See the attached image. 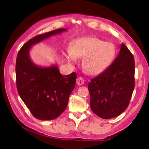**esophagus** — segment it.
Returning a JSON list of instances; mask_svg holds the SVG:
<instances>
[{
	"mask_svg": "<svg viewBox=\"0 0 149 149\" xmlns=\"http://www.w3.org/2000/svg\"><path fill=\"white\" fill-rule=\"evenodd\" d=\"M85 81H84V79L82 77H78L77 79L76 80V84L78 85H81L84 84Z\"/></svg>",
	"mask_w": 149,
	"mask_h": 149,
	"instance_id": "obj_1",
	"label": "esophagus"
}]
</instances>
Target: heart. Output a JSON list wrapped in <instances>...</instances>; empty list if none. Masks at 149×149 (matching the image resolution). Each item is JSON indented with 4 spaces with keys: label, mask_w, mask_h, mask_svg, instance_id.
<instances>
[{
    "label": "heart",
    "mask_w": 149,
    "mask_h": 149,
    "mask_svg": "<svg viewBox=\"0 0 149 149\" xmlns=\"http://www.w3.org/2000/svg\"><path fill=\"white\" fill-rule=\"evenodd\" d=\"M114 45L95 37H84L77 39L70 45L69 53L65 58L69 63L75 59L83 60V68L87 74L95 75L104 72L115 56Z\"/></svg>",
    "instance_id": "obj_1"
}]
</instances>
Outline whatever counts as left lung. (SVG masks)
<instances>
[{
	"label": "left lung",
	"instance_id": "1",
	"mask_svg": "<svg viewBox=\"0 0 149 149\" xmlns=\"http://www.w3.org/2000/svg\"><path fill=\"white\" fill-rule=\"evenodd\" d=\"M135 60L122 44L114 61L88 85L90 107L103 119L118 116L127 108L135 87Z\"/></svg>",
	"mask_w": 149,
	"mask_h": 149
}]
</instances>
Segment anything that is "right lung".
Instances as JSON below:
<instances>
[{
  "instance_id": "1",
  "label": "right lung",
  "mask_w": 149,
  "mask_h": 149,
  "mask_svg": "<svg viewBox=\"0 0 149 149\" xmlns=\"http://www.w3.org/2000/svg\"><path fill=\"white\" fill-rule=\"evenodd\" d=\"M67 31L58 29L37 35L21 48L16 63L17 92L35 118L54 120L65 110L69 96L74 89L76 74L62 75L56 65L41 67L30 58L31 47L53 35Z\"/></svg>"
}]
</instances>
